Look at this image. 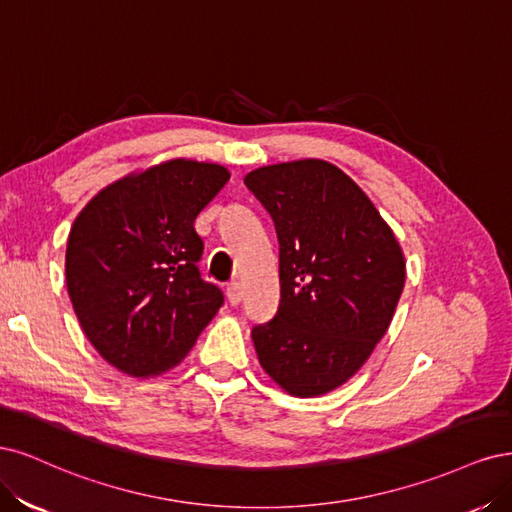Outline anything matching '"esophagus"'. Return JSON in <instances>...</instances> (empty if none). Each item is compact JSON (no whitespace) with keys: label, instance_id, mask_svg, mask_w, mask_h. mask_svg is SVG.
<instances>
[{"label":"esophagus","instance_id":"obj_1","mask_svg":"<svg viewBox=\"0 0 512 512\" xmlns=\"http://www.w3.org/2000/svg\"><path fill=\"white\" fill-rule=\"evenodd\" d=\"M225 293H227V300H229V304H232V306H238L242 302V287H240V283H229Z\"/></svg>","mask_w":512,"mask_h":512}]
</instances>
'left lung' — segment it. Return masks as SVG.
<instances>
[{"label":"left lung","mask_w":512,"mask_h":512,"mask_svg":"<svg viewBox=\"0 0 512 512\" xmlns=\"http://www.w3.org/2000/svg\"><path fill=\"white\" fill-rule=\"evenodd\" d=\"M244 183L272 214L280 244V306L253 329L257 359L289 395L317 398L353 378L387 334L406 280L404 251L334 163H272Z\"/></svg>","instance_id":"left-lung-1"}]
</instances>
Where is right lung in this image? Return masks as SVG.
<instances>
[{
	"label": "right lung",
	"instance_id": "obj_1",
	"mask_svg": "<svg viewBox=\"0 0 512 512\" xmlns=\"http://www.w3.org/2000/svg\"><path fill=\"white\" fill-rule=\"evenodd\" d=\"M227 180L221 163L176 157L114 180L78 212L65 283L110 366L136 378L168 372L217 315L223 293L200 278L193 223Z\"/></svg>",
	"mask_w": 512,
	"mask_h": 512
}]
</instances>
